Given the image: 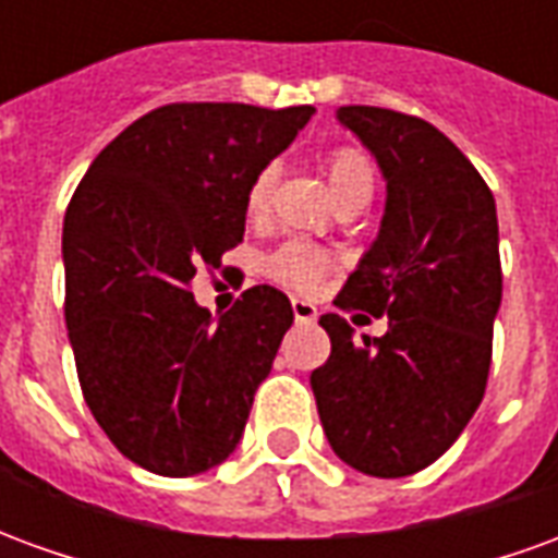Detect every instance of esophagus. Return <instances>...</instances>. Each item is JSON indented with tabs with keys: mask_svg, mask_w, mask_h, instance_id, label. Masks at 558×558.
<instances>
[{
	"mask_svg": "<svg viewBox=\"0 0 558 558\" xmlns=\"http://www.w3.org/2000/svg\"><path fill=\"white\" fill-rule=\"evenodd\" d=\"M292 316H295V323H316L319 311L304 299H292Z\"/></svg>",
	"mask_w": 558,
	"mask_h": 558,
	"instance_id": "esophagus-1",
	"label": "esophagus"
}]
</instances>
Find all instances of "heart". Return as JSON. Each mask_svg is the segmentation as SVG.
I'll use <instances>...</instances> for the list:
<instances>
[{
  "label": "heart",
  "instance_id": "b5f03b06",
  "mask_svg": "<svg viewBox=\"0 0 558 558\" xmlns=\"http://www.w3.org/2000/svg\"><path fill=\"white\" fill-rule=\"evenodd\" d=\"M326 170V182L331 187V194L338 199V206H367L374 196V167L371 158L359 151V148L343 146L335 148L323 163ZM278 182V170L275 167H263L256 172V179L251 182L247 191V215H263L271 199ZM268 275L280 283H287L292 290H311L316 287L328 268V256L319 254L316 247L302 242L283 244L280 251L268 256Z\"/></svg>",
  "mask_w": 558,
  "mask_h": 558
}]
</instances>
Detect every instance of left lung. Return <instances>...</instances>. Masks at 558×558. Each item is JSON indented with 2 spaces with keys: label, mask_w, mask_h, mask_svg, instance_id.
<instances>
[{
  "label": "left lung",
  "mask_w": 558,
  "mask_h": 558,
  "mask_svg": "<svg viewBox=\"0 0 558 558\" xmlns=\"http://www.w3.org/2000/svg\"><path fill=\"white\" fill-rule=\"evenodd\" d=\"M338 122L386 179V211L338 307L388 316L355 340L326 314L331 355L311 374L331 451L374 478L430 466L478 410L502 304L490 187L442 131L383 107H340Z\"/></svg>",
  "instance_id": "8db88e82"
}]
</instances>
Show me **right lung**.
Returning <instances> with one entry per match:
<instances>
[{"label": "right lung", "instance_id": "1", "mask_svg": "<svg viewBox=\"0 0 558 558\" xmlns=\"http://www.w3.org/2000/svg\"><path fill=\"white\" fill-rule=\"evenodd\" d=\"M311 116L167 104L128 125L74 191L62 263L80 388L110 442L155 475H199L235 451L292 326L275 287H251L215 319L191 280L242 242L251 182Z\"/></svg>", "mask_w": 558, "mask_h": 558}]
</instances>
